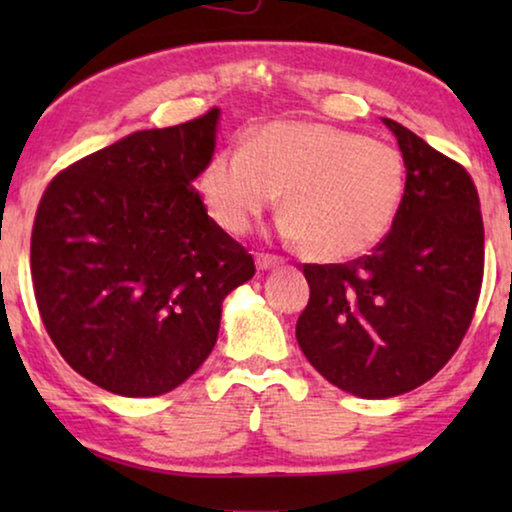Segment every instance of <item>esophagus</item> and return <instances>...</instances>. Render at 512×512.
Segmentation results:
<instances>
[{
  "label": "esophagus",
  "instance_id": "esophagus-1",
  "mask_svg": "<svg viewBox=\"0 0 512 512\" xmlns=\"http://www.w3.org/2000/svg\"><path fill=\"white\" fill-rule=\"evenodd\" d=\"M282 263V258L272 256V254H256V268L258 270H272Z\"/></svg>",
  "mask_w": 512,
  "mask_h": 512
}]
</instances>
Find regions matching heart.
I'll return each instance as SVG.
<instances>
[{
	"instance_id": "b5f03b06",
	"label": "heart",
	"mask_w": 512,
	"mask_h": 512,
	"mask_svg": "<svg viewBox=\"0 0 512 512\" xmlns=\"http://www.w3.org/2000/svg\"><path fill=\"white\" fill-rule=\"evenodd\" d=\"M198 188L212 219L244 235L282 193V230L314 261L368 254L394 226L405 165L394 146L326 123L279 121L221 149Z\"/></svg>"
}]
</instances>
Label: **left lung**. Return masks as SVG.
<instances>
[{"label":"left lung","mask_w":512,"mask_h":512,"mask_svg":"<svg viewBox=\"0 0 512 512\" xmlns=\"http://www.w3.org/2000/svg\"><path fill=\"white\" fill-rule=\"evenodd\" d=\"M401 209L373 254L305 265L310 303L296 338L328 382L359 398H391L431 380L473 321L485 272V226L471 174L403 128Z\"/></svg>","instance_id":"8db88e82"}]
</instances>
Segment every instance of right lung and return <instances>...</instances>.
<instances>
[{"instance_id": "right-lung-1", "label": "right lung", "mask_w": 512, "mask_h": 512, "mask_svg": "<svg viewBox=\"0 0 512 512\" xmlns=\"http://www.w3.org/2000/svg\"><path fill=\"white\" fill-rule=\"evenodd\" d=\"M219 109L139 130L76 160L41 195L30 270L46 333L69 366L118 396H160L212 354L221 303L251 254L193 188Z\"/></svg>"}]
</instances>
